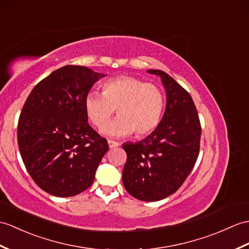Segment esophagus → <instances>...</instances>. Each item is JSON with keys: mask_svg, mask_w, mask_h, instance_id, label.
<instances>
[{"mask_svg": "<svg viewBox=\"0 0 249 249\" xmlns=\"http://www.w3.org/2000/svg\"><path fill=\"white\" fill-rule=\"evenodd\" d=\"M108 145L110 148H114L120 145V143L117 141H113V140H108Z\"/></svg>", "mask_w": 249, "mask_h": 249, "instance_id": "34e87169", "label": "esophagus"}]
</instances>
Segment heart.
I'll use <instances>...</instances> for the list:
<instances>
[{"label": "heart", "instance_id": "1", "mask_svg": "<svg viewBox=\"0 0 249 249\" xmlns=\"http://www.w3.org/2000/svg\"><path fill=\"white\" fill-rule=\"evenodd\" d=\"M117 109L119 117L105 123ZM85 110L90 122L113 138L136 132L137 137L157 128L164 110V95L159 87L132 76H120L103 86V94L91 91L85 97Z\"/></svg>", "mask_w": 249, "mask_h": 249}]
</instances>
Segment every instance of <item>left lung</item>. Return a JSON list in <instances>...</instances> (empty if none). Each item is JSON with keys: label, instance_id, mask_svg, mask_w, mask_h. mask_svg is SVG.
I'll return each instance as SVG.
<instances>
[{"label": "left lung", "instance_id": "1", "mask_svg": "<svg viewBox=\"0 0 249 249\" xmlns=\"http://www.w3.org/2000/svg\"><path fill=\"white\" fill-rule=\"evenodd\" d=\"M158 75L164 86L166 106L157 128L140 142H126L127 155L122 179L131 196L144 201H157L175 193L197 160L200 123L189 92L169 74Z\"/></svg>", "mask_w": 249, "mask_h": 249}]
</instances>
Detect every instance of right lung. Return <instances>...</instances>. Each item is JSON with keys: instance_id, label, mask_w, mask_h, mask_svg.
<instances>
[{"instance_id": "1", "label": "right lung", "mask_w": 249, "mask_h": 249, "mask_svg": "<svg viewBox=\"0 0 249 249\" xmlns=\"http://www.w3.org/2000/svg\"><path fill=\"white\" fill-rule=\"evenodd\" d=\"M105 74L65 66L38 83L22 108L18 145L27 172L57 197H70L93 183L108 143L88 124L85 97Z\"/></svg>"}]
</instances>
